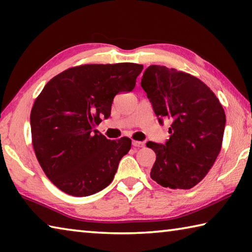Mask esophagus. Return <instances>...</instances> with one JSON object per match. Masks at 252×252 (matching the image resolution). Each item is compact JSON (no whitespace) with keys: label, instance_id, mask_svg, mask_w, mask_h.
Here are the masks:
<instances>
[{"label":"esophagus","instance_id":"esophagus-1","mask_svg":"<svg viewBox=\"0 0 252 252\" xmlns=\"http://www.w3.org/2000/svg\"><path fill=\"white\" fill-rule=\"evenodd\" d=\"M132 146H133L134 148H142V147H144V143L140 142V141H135V140H133V141H132Z\"/></svg>","mask_w":252,"mask_h":252}]
</instances>
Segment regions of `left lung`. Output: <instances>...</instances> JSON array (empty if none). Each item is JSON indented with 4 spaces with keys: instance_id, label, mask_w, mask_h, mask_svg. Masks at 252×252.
Here are the masks:
<instances>
[{
    "instance_id": "1",
    "label": "left lung",
    "mask_w": 252,
    "mask_h": 252,
    "mask_svg": "<svg viewBox=\"0 0 252 252\" xmlns=\"http://www.w3.org/2000/svg\"><path fill=\"white\" fill-rule=\"evenodd\" d=\"M141 87L160 123L171 120L165 144L147 143L157 156L150 177L164 188L191 189L207 176L220 153L225 125L222 105L201 80L167 66H149Z\"/></svg>"
}]
</instances>
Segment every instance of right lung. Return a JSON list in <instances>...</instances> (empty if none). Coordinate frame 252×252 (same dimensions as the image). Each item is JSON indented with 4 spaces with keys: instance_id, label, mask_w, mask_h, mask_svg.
Listing matches in <instances>:
<instances>
[{
    "instance_id": "obj_1",
    "label": "right lung",
    "mask_w": 252,
    "mask_h": 252,
    "mask_svg": "<svg viewBox=\"0 0 252 252\" xmlns=\"http://www.w3.org/2000/svg\"><path fill=\"white\" fill-rule=\"evenodd\" d=\"M143 70L136 63L82 64L55 75L31 110L32 144L53 185L87 197L112 182L131 139L109 140L94 127L108 119L114 96L133 90Z\"/></svg>"
}]
</instances>
